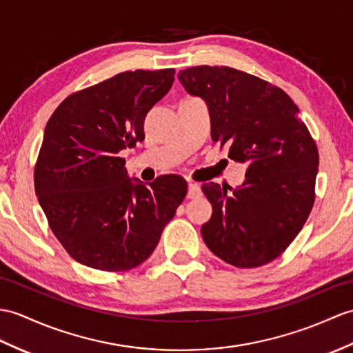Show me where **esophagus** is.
<instances>
[{
	"label": "esophagus",
	"instance_id": "obj_1",
	"mask_svg": "<svg viewBox=\"0 0 353 353\" xmlns=\"http://www.w3.org/2000/svg\"><path fill=\"white\" fill-rule=\"evenodd\" d=\"M200 195H201V190L199 185L192 182L188 185V199H199Z\"/></svg>",
	"mask_w": 353,
	"mask_h": 353
}]
</instances>
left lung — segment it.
Returning a JSON list of instances; mask_svg holds the SVG:
<instances>
[{
  "instance_id": "1",
  "label": "left lung",
  "mask_w": 353,
  "mask_h": 353,
  "mask_svg": "<svg viewBox=\"0 0 353 353\" xmlns=\"http://www.w3.org/2000/svg\"><path fill=\"white\" fill-rule=\"evenodd\" d=\"M206 102L212 139L228 158L247 163L241 186L201 190L212 216L201 227L208 248L236 268L275 260L298 236L314 204L319 152L299 108L280 87L227 65H195L179 73Z\"/></svg>"
}]
</instances>
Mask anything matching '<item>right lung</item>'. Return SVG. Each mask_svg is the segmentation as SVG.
Masks as SVG:
<instances>
[{
	"label": "right lung",
	"instance_id": "1",
	"mask_svg": "<svg viewBox=\"0 0 353 353\" xmlns=\"http://www.w3.org/2000/svg\"><path fill=\"white\" fill-rule=\"evenodd\" d=\"M174 69L121 72L65 97L48 120L34 167L48 224L72 259L121 272L141 265L176 215L188 185L165 174L129 179L120 152L144 139V119Z\"/></svg>",
	"mask_w": 353,
	"mask_h": 353
}]
</instances>
